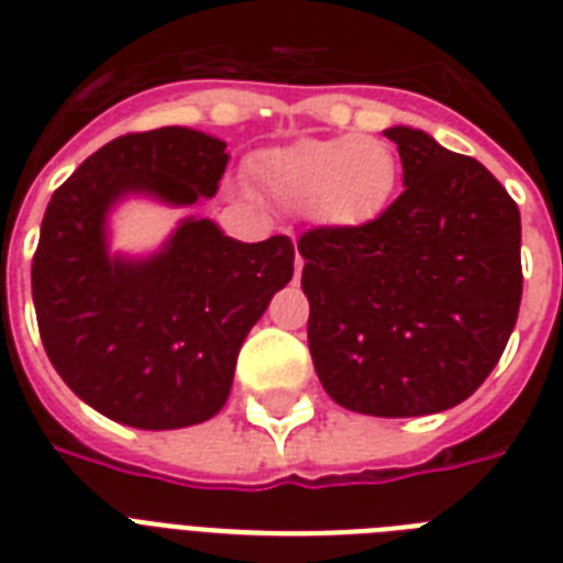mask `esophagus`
<instances>
[{"mask_svg": "<svg viewBox=\"0 0 563 563\" xmlns=\"http://www.w3.org/2000/svg\"><path fill=\"white\" fill-rule=\"evenodd\" d=\"M303 272V256H295V277H300Z\"/></svg>", "mask_w": 563, "mask_h": 563, "instance_id": "1", "label": "esophagus"}]
</instances>
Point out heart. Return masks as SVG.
Returning <instances> with one entry per match:
<instances>
[{"instance_id":"b5f03b06","label":"heart","mask_w":563,"mask_h":563,"mask_svg":"<svg viewBox=\"0 0 563 563\" xmlns=\"http://www.w3.org/2000/svg\"><path fill=\"white\" fill-rule=\"evenodd\" d=\"M256 187L289 212H312L330 228H365L388 210L400 161L376 136L300 140L260 154L251 166Z\"/></svg>"}]
</instances>
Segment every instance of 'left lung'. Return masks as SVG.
<instances>
[{
	"mask_svg": "<svg viewBox=\"0 0 563 563\" xmlns=\"http://www.w3.org/2000/svg\"><path fill=\"white\" fill-rule=\"evenodd\" d=\"M402 192L365 228L303 233L309 353L339 406L418 418L467 400L517 324L520 210L479 161L394 125Z\"/></svg>",
	"mask_w": 563,
	"mask_h": 563,
	"instance_id": "1",
	"label": "left lung"
}]
</instances>
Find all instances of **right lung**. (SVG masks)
Here are the masks:
<instances>
[{
    "instance_id": "1",
    "label": "right lung",
    "mask_w": 563,
    "mask_h": 563,
    "mask_svg": "<svg viewBox=\"0 0 563 563\" xmlns=\"http://www.w3.org/2000/svg\"><path fill=\"white\" fill-rule=\"evenodd\" d=\"M228 143L192 128L117 136L57 187L43 216L31 295L48 360L104 418L180 429L228 402L239 347L295 272L289 236L236 242L184 219L152 256L110 254L125 195L189 207L219 192Z\"/></svg>"
}]
</instances>
